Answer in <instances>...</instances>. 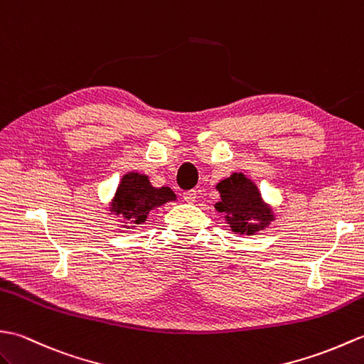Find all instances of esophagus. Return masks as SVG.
<instances>
[{
  "mask_svg": "<svg viewBox=\"0 0 364 364\" xmlns=\"http://www.w3.org/2000/svg\"><path fill=\"white\" fill-rule=\"evenodd\" d=\"M196 199H198V193H196V190H190V191H185V193H183V200H185V203H188V204H195V203H196Z\"/></svg>",
  "mask_w": 364,
  "mask_h": 364,
  "instance_id": "obj_1",
  "label": "esophagus"
}]
</instances>
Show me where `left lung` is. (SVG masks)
<instances>
[{"label": "left lung", "mask_w": 364, "mask_h": 364, "mask_svg": "<svg viewBox=\"0 0 364 364\" xmlns=\"http://www.w3.org/2000/svg\"><path fill=\"white\" fill-rule=\"evenodd\" d=\"M220 200L215 204L216 212L224 215V221L233 233L255 235L276 220L271 204L263 199L257 183L243 173H233L216 183Z\"/></svg>", "instance_id": "left-lung-1"}]
</instances>
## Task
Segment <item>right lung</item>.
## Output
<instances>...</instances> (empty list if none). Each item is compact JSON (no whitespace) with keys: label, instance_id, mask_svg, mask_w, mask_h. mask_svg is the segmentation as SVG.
Instances as JSON below:
<instances>
[{"label":"right lung","instance_id":"right-lung-1","mask_svg":"<svg viewBox=\"0 0 364 364\" xmlns=\"http://www.w3.org/2000/svg\"><path fill=\"white\" fill-rule=\"evenodd\" d=\"M177 200L169 187H154L146 174L129 171L119 179L115 195L109 203V215L124 220L121 228L136 229L148 220L152 210Z\"/></svg>","mask_w":364,"mask_h":364}]
</instances>
